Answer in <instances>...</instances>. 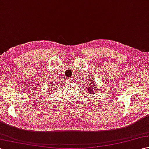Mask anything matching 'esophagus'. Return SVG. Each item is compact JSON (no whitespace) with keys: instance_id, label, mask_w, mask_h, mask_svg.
I'll return each mask as SVG.
<instances>
[{"instance_id":"34e87169","label":"esophagus","mask_w":149,"mask_h":149,"mask_svg":"<svg viewBox=\"0 0 149 149\" xmlns=\"http://www.w3.org/2000/svg\"><path fill=\"white\" fill-rule=\"evenodd\" d=\"M68 80H69V81H70V79H68Z\"/></svg>"}]
</instances>
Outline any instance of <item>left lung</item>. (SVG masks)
<instances>
[{
    "mask_svg": "<svg viewBox=\"0 0 149 149\" xmlns=\"http://www.w3.org/2000/svg\"><path fill=\"white\" fill-rule=\"evenodd\" d=\"M93 81L89 80V82H88V85H86V88H87V93H91L95 89H96V84L92 83Z\"/></svg>",
    "mask_w": 149,
    "mask_h": 149,
    "instance_id": "8db88e82",
    "label": "left lung"
}]
</instances>
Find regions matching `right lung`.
I'll list each match as a JSON object with an SVG mask.
<instances>
[{
  "instance_id": "obj_1",
  "label": "right lung",
  "mask_w": 149,
  "mask_h": 149,
  "mask_svg": "<svg viewBox=\"0 0 149 149\" xmlns=\"http://www.w3.org/2000/svg\"><path fill=\"white\" fill-rule=\"evenodd\" d=\"M51 85H53V84H52V83H51Z\"/></svg>"
}]
</instances>
